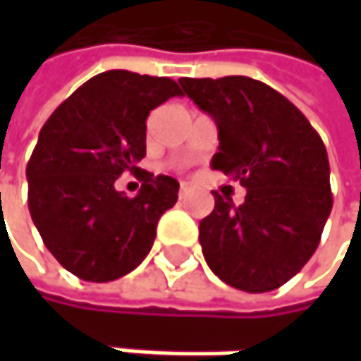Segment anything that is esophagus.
<instances>
[{
  "mask_svg": "<svg viewBox=\"0 0 361 361\" xmlns=\"http://www.w3.org/2000/svg\"><path fill=\"white\" fill-rule=\"evenodd\" d=\"M192 190H194V183L192 181H180V198L188 196Z\"/></svg>",
  "mask_w": 361,
  "mask_h": 361,
  "instance_id": "1",
  "label": "esophagus"
}]
</instances>
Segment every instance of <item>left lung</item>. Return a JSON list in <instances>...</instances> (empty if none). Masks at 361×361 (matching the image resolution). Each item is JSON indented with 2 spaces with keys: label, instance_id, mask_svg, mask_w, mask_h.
Here are the masks:
<instances>
[{
  "label": "left lung",
  "instance_id": "8db88e82",
  "mask_svg": "<svg viewBox=\"0 0 361 361\" xmlns=\"http://www.w3.org/2000/svg\"><path fill=\"white\" fill-rule=\"evenodd\" d=\"M180 85L217 125L211 167L247 188L238 207L213 192L215 209L198 226L207 265L238 290H274L320 245L332 209L324 142L301 110L257 79L181 77Z\"/></svg>",
  "mask_w": 361,
  "mask_h": 361
}]
</instances>
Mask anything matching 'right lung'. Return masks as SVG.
<instances>
[{
    "mask_svg": "<svg viewBox=\"0 0 361 361\" xmlns=\"http://www.w3.org/2000/svg\"><path fill=\"white\" fill-rule=\"evenodd\" d=\"M173 96L181 90L169 77L106 71L41 127L27 165L29 211L47 251L77 278L110 282L135 269L178 202V180L137 167L150 110ZM123 171L142 181L133 199L114 188Z\"/></svg>",
    "mask_w": 361,
    "mask_h": 361,
    "instance_id": "obj_1",
    "label": "right lung"
}]
</instances>
